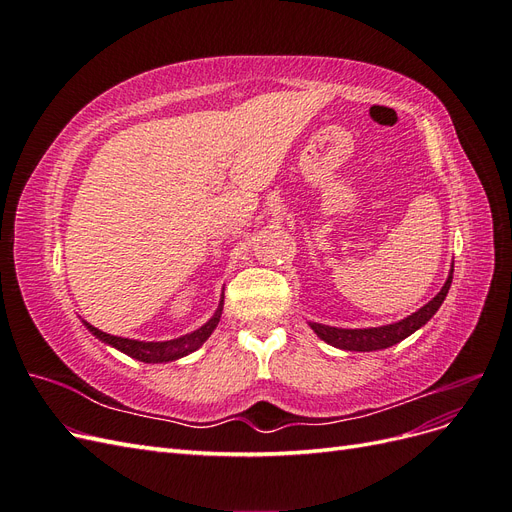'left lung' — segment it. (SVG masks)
I'll return each instance as SVG.
<instances>
[{"label":"left lung","mask_w":512,"mask_h":512,"mask_svg":"<svg viewBox=\"0 0 512 512\" xmlns=\"http://www.w3.org/2000/svg\"><path fill=\"white\" fill-rule=\"evenodd\" d=\"M453 282V269L448 273L446 282L442 290L433 297L427 305H423L418 312L412 316L393 322V324H384V327H369V329H337L329 327V324H320V322H309V327L314 329V333L324 339V342L342 348V350H354V352H371V350H382V348H391L399 344L401 339H406L414 331H418L431 320V316L438 312L440 305L444 303L448 288H451Z\"/></svg>","instance_id":"8db88e82"}]
</instances>
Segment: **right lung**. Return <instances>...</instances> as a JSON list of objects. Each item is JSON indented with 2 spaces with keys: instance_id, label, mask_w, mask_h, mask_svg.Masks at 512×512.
Returning a JSON list of instances; mask_svg holds the SVG:
<instances>
[{
  "instance_id": "right-lung-1",
  "label": "right lung",
  "mask_w": 512,
  "mask_h": 512,
  "mask_svg": "<svg viewBox=\"0 0 512 512\" xmlns=\"http://www.w3.org/2000/svg\"><path fill=\"white\" fill-rule=\"evenodd\" d=\"M222 307H224V294H222V301H220L218 309H215V314L203 324V327L188 333V335H183V337L168 339V342H138V339H128V337H117V335H111V333H104L96 327H91V324L85 322V320H83V324L89 329L91 335H96L100 339V342L121 350L123 354L132 356V359H136V361L168 363V361H177V359H181V356L198 350L200 346L207 342L209 335L215 331V327H218V322L222 318Z\"/></svg>"
}]
</instances>
